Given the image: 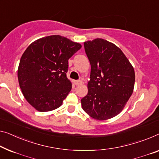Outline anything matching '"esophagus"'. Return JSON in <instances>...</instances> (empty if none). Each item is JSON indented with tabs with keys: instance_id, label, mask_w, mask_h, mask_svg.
Here are the masks:
<instances>
[{
	"instance_id": "obj_1",
	"label": "esophagus",
	"mask_w": 159,
	"mask_h": 159,
	"mask_svg": "<svg viewBox=\"0 0 159 159\" xmlns=\"http://www.w3.org/2000/svg\"><path fill=\"white\" fill-rule=\"evenodd\" d=\"M80 84H81V81H80V80H75L74 81V84L75 86H79Z\"/></svg>"
}]
</instances>
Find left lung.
<instances>
[{
	"label": "left lung",
	"instance_id": "left-lung-1",
	"mask_svg": "<svg viewBox=\"0 0 159 159\" xmlns=\"http://www.w3.org/2000/svg\"><path fill=\"white\" fill-rule=\"evenodd\" d=\"M91 63L88 94L82 108L94 119L103 120L121 112L133 93L135 72L121 50L102 39L84 42Z\"/></svg>",
	"mask_w": 159,
	"mask_h": 159
}]
</instances>
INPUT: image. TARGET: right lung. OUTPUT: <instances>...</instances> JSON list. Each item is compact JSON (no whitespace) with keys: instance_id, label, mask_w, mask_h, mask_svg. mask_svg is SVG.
Here are the masks:
<instances>
[{"instance_id":"add662e5","label":"right lung","mask_w":159,"mask_h":159,"mask_svg":"<svg viewBox=\"0 0 159 159\" xmlns=\"http://www.w3.org/2000/svg\"><path fill=\"white\" fill-rule=\"evenodd\" d=\"M79 43L53 35L30 44L23 53L18 68L21 91L35 110H55L72 89L66 76L68 59L81 48Z\"/></svg>"}]
</instances>
